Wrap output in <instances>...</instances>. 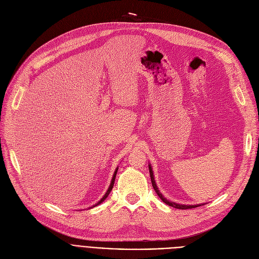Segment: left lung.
<instances>
[{
  "label": "left lung",
  "instance_id": "8db88e82",
  "mask_svg": "<svg viewBox=\"0 0 259 259\" xmlns=\"http://www.w3.org/2000/svg\"><path fill=\"white\" fill-rule=\"evenodd\" d=\"M149 170H150V177H151L153 188H154L155 192H156V193L158 194L159 198L162 200L163 203H165V204L169 205V206H172V207H174V208H178V209H190V208H194V207H198V206H201V205H183V204H178V203H174V202L168 201V200L165 199L164 196L160 193V191H159L158 188H157V185H156V183H155V180H154V175H153V170H152L151 164H149Z\"/></svg>",
  "mask_w": 259,
  "mask_h": 259
}]
</instances>
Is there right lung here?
<instances>
[{
    "label": "right lung",
    "mask_w": 259,
    "mask_h": 259,
    "mask_svg": "<svg viewBox=\"0 0 259 259\" xmlns=\"http://www.w3.org/2000/svg\"><path fill=\"white\" fill-rule=\"evenodd\" d=\"M117 171H118V168L116 169V171H115V173H113V177H112V179H111V182H110V185H109V188L107 189V191H106V193L104 194V196H103V198L96 204V205H94V206H92V207H95V206H98L99 204H101L103 201H104L106 198H107V196H108V194L110 193V191H111V189H112V187H113V184H115V180H116V175H117ZM91 207V208H92Z\"/></svg>",
    "instance_id": "add662e5"
}]
</instances>
